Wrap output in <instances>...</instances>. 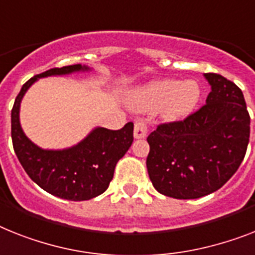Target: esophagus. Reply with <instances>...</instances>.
Masks as SVG:
<instances>
[{
  "mask_svg": "<svg viewBox=\"0 0 255 255\" xmlns=\"http://www.w3.org/2000/svg\"><path fill=\"white\" fill-rule=\"evenodd\" d=\"M147 135V125L143 121L135 123L134 125V138L135 139H143Z\"/></svg>",
  "mask_w": 255,
  "mask_h": 255,
  "instance_id": "esophagus-1",
  "label": "esophagus"
}]
</instances>
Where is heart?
Returning <instances> with one entry per match:
<instances>
[{"label":"heart","mask_w":255,"mask_h":255,"mask_svg":"<svg viewBox=\"0 0 255 255\" xmlns=\"http://www.w3.org/2000/svg\"><path fill=\"white\" fill-rule=\"evenodd\" d=\"M199 98L201 88L195 81L159 79L134 91L130 103L136 111L151 112L160 109L164 120L178 121L194 111Z\"/></svg>","instance_id":"heart-1"}]
</instances>
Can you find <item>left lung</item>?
Wrapping results in <instances>:
<instances>
[{
    "label": "left lung",
    "mask_w": 255,
    "mask_h": 255,
    "mask_svg": "<svg viewBox=\"0 0 255 255\" xmlns=\"http://www.w3.org/2000/svg\"><path fill=\"white\" fill-rule=\"evenodd\" d=\"M206 104L184 121L151 132L147 170L153 188L176 199L211 194L239 169L248 148L250 117L243 91L214 73Z\"/></svg>",
    "instance_id": "1"
}]
</instances>
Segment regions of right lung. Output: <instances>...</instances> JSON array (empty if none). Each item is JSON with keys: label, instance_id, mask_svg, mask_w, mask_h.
<instances>
[{"label": "right lung", "instance_id": "1", "mask_svg": "<svg viewBox=\"0 0 255 255\" xmlns=\"http://www.w3.org/2000/svg\"><path fill=\"white\" fill-rule=\"evenodd\" d=\"M91 67L70 65L35 75L23 85L11 111V139L14 151L29 178L49 194L67 201H88L103 194L112 181L117 161L132 143V123L123 129L95 128L74 146L64 150H45L24 134L19 111L23 96L40 78L85 73Z\"/></svg>", "mask_w": 255, "mask_h": 255}]
</instances>
